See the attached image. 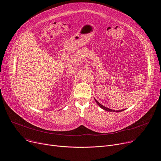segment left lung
Listing matches in <instances>:
<instances>
[{
	"instance_id": "1",
	"label": "left lung",
	"mask_w": 161,
	"mask_h": 161,
	"mask_svg": "<svg viewBox=\"0 0 161 161\" xmlns=\"http://www.w3.org/2000/svg\"><path fill=\"white\" fill-rule=\"evenodd\" d=\"M95 101H96V103L98 104V105L100 107V108H102L103 109H104V110H106V111H108V112H122V111H123L124 109H122V110H116V111H115V110H114V109H109V108H106V107H105V106H104L103 105H102V104H100L98 101L95 98Z\"/></svg>"
}]
</instances>
